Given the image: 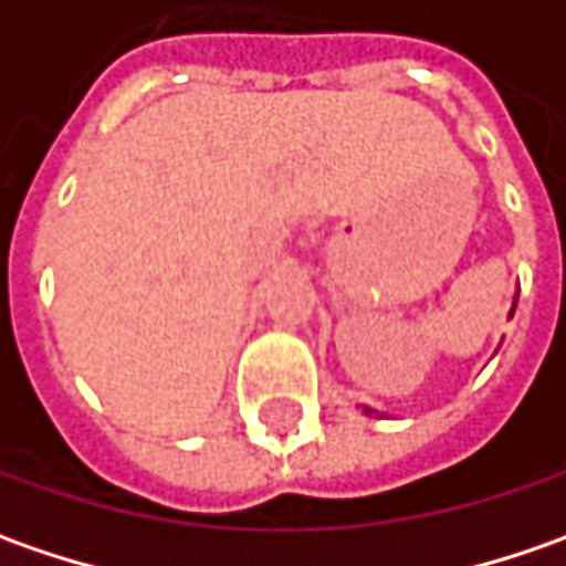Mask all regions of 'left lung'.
<instances>
[{"mask_svg": "<svg viewBox=\"0 0 566 566\" xmlns=\"http://www.w3.org/2000/svg\"><path fill=\"white\" fill-rule=\"evenodd\" d=\"M513 308H516V305H513ZM513 308H511V317H513ZM365 412H371V409H365Z\"/></svg>", "mask_w": 566, "mask_h": 566, "instance_id": "left-lung-1", "label": "left lung"}]
</instances>
